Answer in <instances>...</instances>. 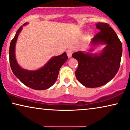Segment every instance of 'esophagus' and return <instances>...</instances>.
Instances as JSON below:
<instances>
[{"mask_svg":"<svg viewBox=\"0 0 130 130\" xmlns=\"http://www.w3.org/2000/svg\"><path fill=\"white\" fill-rule=\"evenodd\" d=\"M66 53H67V56H68L69 58H70V57H72V53H73V51H72V50H67Z\"/></svg>","mask_w":130,"mask_h":130,"instance_id":"esophagus-1","label":"esophagus"}]
</instances>
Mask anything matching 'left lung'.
Instances as JSON below:
<instances>
[{
    "mask_svg": "<svg viewBox=\"0 0 130 130\" xmlns=\"http://www.w3.org/2000/svg\"><path fill=\"white\" fill-rule=\"evenodd\" d=\"M96 27L100 30L91 39L92 47L98 45L106 46L99 53L79 51L72 54L78 61V67L75 72L77 80L88 88L99 87L112 80L117 73L120 66L122 54V43L113 29L108 24L98 23Z\"/></svg>",
    "mask_w": 130,
    "mask_h": 130,
    "instance_id": "left-lung-1",
    "label": "left lung"
}]
</instances>
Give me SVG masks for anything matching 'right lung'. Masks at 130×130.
<instances>
[{"label":"right lung","instance_id":"right-lung-1","mask_svg":"<svg viewBox=\"0 0 130 130\" xmlns=\"http://www.w3.org/2000/svg\"><path fill=\"white\" fill-rule=\"evenodd\" d=\"M27 24V23H24L18 28L10 43L9 51L10 66L13 73L23 84L33 90H44L55 84L59 70L67 61L68 57L66 53L53 57L42 67L36 70H26L20 67L16 60L15 45L23 27Z\"/></svg>","mask_w":130,"mask_h":130}]
</instances>
